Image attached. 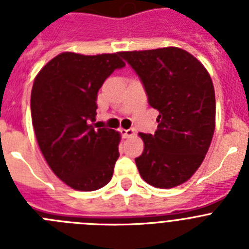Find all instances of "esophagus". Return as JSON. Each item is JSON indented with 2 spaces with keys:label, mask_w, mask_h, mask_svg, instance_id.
<instances>
[{
  "label": "esophagus",
  "mask_w": 249,
  "mask_h": 249,
  "mask_svg": "<svg viewBox=\"0 0 249 249\" xmlns=\"http://www.w3.org/2000/svg\"><path fill=\"white\" fill-rule=\"evenodd\" d=\"M121 133H122L123 138H129L132 136H135V129L128 128V129H121Z\"/></svg>",
  "instance_id": "obj_1"
}]
</instances>
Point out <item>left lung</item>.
<instances>
[{"label":"left lung","instance_id":"left-lung-1","mask_svg":"<svg viewBox=\"0 0 249 249\" xmlns=\"http://www.w3.org/2000/svg\"><path fill=\"white\" fill-rule=\"evenodd\" d=\"M160 112L153 135L140 133L144 149L136 164L157 188L184 183L203 162L215 127V97L210 73L198 59L177 47L120 52Z\"/></svg>","mask_w":249,"mask_h":249}]
</instances>
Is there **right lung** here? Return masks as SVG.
<instances>
[{"label":"right lung","instance_id":"right-lung-1","mask_svg":"<svg viewBox=\"0 0 249 249\" xmlns=\"http://www.w3.org/2000/svg\"><path fill=\"white\" fill-rule=\"evenodd\" d=\"M124 66L120 52H63L35 78L31 116L37 143L54 175L73 190L96 191L111 181L121 136L91 122L97 114L98 89Z\"/></svg>","mask_w":249,"mask_h":249}]
</instances>
